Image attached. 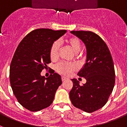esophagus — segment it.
Listing matches in <instances>:
<instances>
[{
  "label": "esophagus",
  "instance_id": "obj_1",
  "mask_svg": "<svg viewBox=\"0 0 127 127\" xmlns=\"http://www.w3.org/2000/svg\"><path fill=\"white\" fill-rule=\"evenodd\" d=\"M66 79H67L66 78V77H61V80H62V81H63V82L64 81H66Z\"/></svg>",
  "mask_w": 127,
  "mask_h": 127
}]
</instances>
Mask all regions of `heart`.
<instances>
[{"label":"heart","mask_w":127,"mask_h":127,"mask_svg":"<svg viewBox=\"0 0 127 127\" xmlns=\"http://www.w3.org/2000/svg\"><path fill=\"white\" fill-rule=\"evenodd\" d=\"M67 45L78 55L79 52L81 49V42L79 38L76 37H70L66 40ZM60 50V44L56 40L53 42L50 49V57L52 60L57 59L59 56V52ZM55 70L57 73L64 76H69L78 69V66L75 63H59L55 65Z\"/></svg>","instance_id":"obj_1"}]
</instances>
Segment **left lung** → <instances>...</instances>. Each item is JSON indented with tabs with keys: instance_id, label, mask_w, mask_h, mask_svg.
<instances>
[{
	"instance_id": "obj_1",
	"label": "left lung",
	"mask_w": 127,
	"mask_h": 127,
	"mask_svg": "<svg viewBox=\"0 0 127 127\" xmlns=\"http://www.w3.org/2000/svg\"><path fill=\"white\" fill-rule=\"evenodd\" d=\"M71 33L81 39L87 48V61L77 73L87 83L80 85L77 79H72L70 100L75 107L92 113L102 108L112 92L115 84L112 58L105 41L96 33L90 31Z\"/></svg>"
}]
</instances>
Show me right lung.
<instances>
[{
  "label": "right lung",
  "instance_id": "1",
  "mask_svg": "<svg viewBox=\"0 0 127 127\" xmlns=\"http://www.w3.org/2000/svg\"><path fill=\"white\" fill-rule=\"evenodd\" d=\"M66 32L40 28L32 31L19 43L9 68L13 92L23 107L32 112L47 108L62 84L54 72L46 78L40 72L50 63V49L53 42Z\"/></svg>",
  "mask_w": 127,
  "mask_h": 127
}]
</instances>
